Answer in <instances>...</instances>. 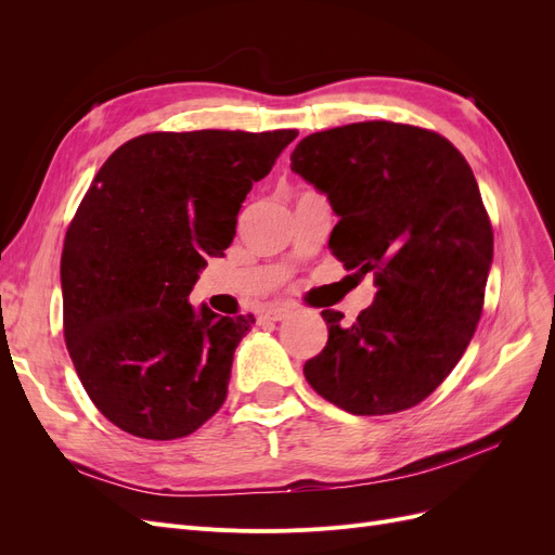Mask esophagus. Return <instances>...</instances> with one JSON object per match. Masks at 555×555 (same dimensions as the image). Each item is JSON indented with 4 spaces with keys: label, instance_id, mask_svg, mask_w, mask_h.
Masks as SVG:
<instances>
[{
    "label": "esophagus",
    "instance_id": "34e87169",
    "mask_svg": "<svg viewBox=\"0 0 555 555\" xmlns=\"http://www.w3.org/2000/svg\"><path fill=\"white\" fill-rule=\"evenodd\" d=\"M287 317H289V308H284V306L268 308L259 314L261 322H282V319H287Z\"/></svg>",
    "mask_w": 555,
    "mask_h": 555
}]
</instances>
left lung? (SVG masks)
Returning a JSON list of instances; mask_svg holds the SVG:
<instances>
[{
	"instance_id": "1",
	"label": "left lung",
	"mask_w": 555,
	"mask_h": 555,
	"mask_svg": "<svg viewBox=\"0 0 555 555\" xmlns=\"http://www.w3.org/2000/svg\"><path fill=\"white\" fill-rule=\"evenodd\" d=\"M292 171L338 215L333 255L377 287L354 324L322 312L328 343L306 363L308 384L349 414L418 405L456 367L481 317L493 229L473 169L440 133L373 120L310 133Z\"/></svg>"
}]
</instances>
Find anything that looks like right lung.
Instances as JSON below:
<instances>
[{
	"label": "right lung",
	"instance_id": "obj_1",
	"mask_svg": "<svg viewBox=\"0 0 555 555\" xmlns=\"http://www.w3.org/2000/svg\"><path fill=\"white\" fill-rule=\"evenodd\" d=\"M298 137L157 131L120 145L80 201L62 249L64 340L111 424L176 440L222 408L255 317L194 308L206 257H224L251 182Z\"/></svg>",
	"mask_w": 555,
	"mask_h": 555
}]
</instances>
